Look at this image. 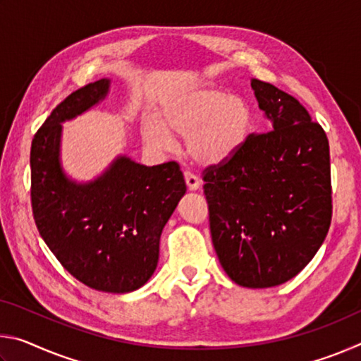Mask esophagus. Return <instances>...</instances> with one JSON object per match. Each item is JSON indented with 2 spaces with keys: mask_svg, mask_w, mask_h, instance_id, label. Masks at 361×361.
<instances>
[{
  "mask_svg": "<svg viewBox=\"0 0 361 361\" xmlns=\"http://www.w3.org/2000/svg\"><path fill=\"white\" fill-rule=\"evenodd\" d=\"M185 181L191 191H195V189H199L200 186V180L194 173L189 172V170H185Z\"/></svg>",
  "mask_w": 361,
  "mask_h": 361,
  "instance_id": "esophagus-1",
  "label": "esophagus"
}]
</instances>
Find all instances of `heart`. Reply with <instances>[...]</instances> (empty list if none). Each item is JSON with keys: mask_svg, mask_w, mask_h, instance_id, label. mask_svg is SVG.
Instances as JSON below:
<instances>
[{"mask_svg": "<svg viewBox=\"0 0 361 361\" xmlns=\"http://www.w3.org/2000/svg\"><path fill=\"white\" fill-rule=\"evenodd\" d=\"M252 109L240 97L215 87H195L170 97L161 108V122L148 119L143 138L157 151H170L176 137H186V151L195 162L212 166L228 161L247 142Z\"/></svg>", "mask_w": 361, "mask_h": 361, "instance_id": "heart-1", "label": "heart"}]
</instances>
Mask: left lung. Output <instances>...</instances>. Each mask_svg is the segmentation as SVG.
<instances>
[{"label":"left lung","instance_id":"1","mask_svg":"<svg viewBox=\"0 0 361 361\" xmlns=\"http://www.w3.org/2000/svg\"><path fill=\"white\" fill-rule=\"evenodd\" d=\"M272 130L204 170L212 242L226 274L247 288L298 276L331 224V169L325 130L295 97L252 79Z\"/></svg>","mask_w":361,"mask_h":361}]
</instances>
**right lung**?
Returning a JSON list of instances; mask_svg holds the SVG:
<instances>
[{
    "label": "right lung",
    "instance_id": "add662e5",
    "mask_svg": "<svg viewBox=\"0 0 361 361\" xmlns=\"http://www.w3.org/2000/svg\"><path fill=\"white\" fill-rule=\"evenodd\" d=\"M109 79L75 90L35 133L30 152L33 218L46 245L89 288L129 293L154 274L159 240L186 192L180 166L146 167L121 156L99 178L79 185L59 161L60 122L105 99Z\"/></svg>",
    "mask_w": 361,
    "mask_h": 361
}]
</instances>
